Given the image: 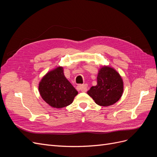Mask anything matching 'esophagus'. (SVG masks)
Wrapping results in <instances>:
<instances>
[{
	"label": "esophagus",
	"instance_id": "esophagus-1",
	"mask_svg": "<svg viewBox=\"0 0 157 157\" xmlns=\"http://www.w3.org/2000/svg\"><path fill=\"white\" fill-rule=\"evenodd\" d=\"M77 88L79 91L81 92H86L88 86L86 84H79L77 86Z\"/></svg>",
	"mask_w": 157,
	"mask_h": 157
}]
</instances>
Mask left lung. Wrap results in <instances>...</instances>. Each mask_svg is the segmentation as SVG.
<instances>
[{
    "label": "left lung",
    "instance_id": "8db88e82",
    "mask_svg": "<svg viewBox=\"0 0 157 157\" xmlns=\"http://www.w3.org/2000/svg\"><path fill=\"white\" fill-rule=\"evenodd\" d=\"M123 92V81L120 75L111 68L105 66L99 70L97 85L87 92L95 103L100 106H109L119 100Z\"/></svg>",
    "mask_w": 157,
    "mask_h": 157
}]
</instances>
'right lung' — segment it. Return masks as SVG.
Here are the masks:
<instances>
[{
  "mask_svg": "<svg viewBox=\"0 0 157 157\" xmlns=\"http://www.w3.org/2000/svg\"><path fill=\"white\" fill-rule=\"evenodd\" d=\"M42 98L54 108H62L73 101L78 92L65 78L63 67L50 71L42 78L39 86Z\"/></svg>",
  "mask_w": 157,
  "mask_h": 157,
  "instance_id": "add662e5",
  "label": "right lung"
}]
</instances>
